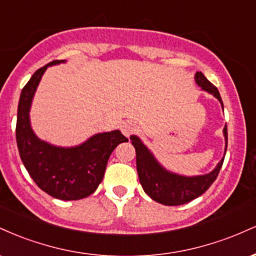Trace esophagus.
<instances>
[{"instance_id":"esophagus-1","label":"esophagus","mask_w":256,"mask_h":256,"mask_svg":"<svg viewBox=\"0 0 256 256\" xmlns=\"http://www.w3.org/2000/svg\"><path fill=\"white\" fill-rule=\"evenodd\" d=\"M120 130H122V134H124L125 137H130L131 134L136 131V125H134V122H122V124L120 125Z\"/></svg>"}]
</instances>
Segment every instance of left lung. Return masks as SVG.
Returning <instances> with one entry per match:
<instances>
[{"instance_id":"1","label":"left lung","mask_w":256,"mask_h":256,"mask_svg":"<svg viewBox=\"0 0 256 256\" xmlns=\"http://www.w3.org/2000/svg\"><path fill=\"white\" fill-rule=\"evenodd\" d=\"M196 84L206 92L210 94L222 104L224 110L222 98L218 89L204 77L202 72L195 73ZM225 137V150L224 156L219 161L210 173L201 176H183L174 173L165 168L158 158L154 156L150 149L142 142L140 137L132 134L130 140L132 146L136 149V164L137 173L140 178V183L146 195H149L154 201L165 206H180L192 201L208 190V188L213 184L218 177L220 168H222L224 158L228 148V128L226 124L222 130Z\"/></svg>"}]
</instances>
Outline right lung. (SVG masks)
I'll return each mask as SVG.
<instances>
[{"instance_id":"1","label":"right lung","mask_w":256,"mask_h":256,"mask_svg":"<svg viewBox=\"0 0 256 256\" xmlns=\"http://www.w3.org/2000/svg\"><path fill=\"white\" fill-rule=\"evenodd\" d=\"M55 60L37 70L20 94L16 119V144L28 174L44 192L73 201L86 198L98 189L112 152L128 138L119 130L95 134L80 144L58 146L40 140L32 130L30 110L34 94L46 68L64 64Z\"/></svg>"}]
</instances>
